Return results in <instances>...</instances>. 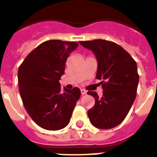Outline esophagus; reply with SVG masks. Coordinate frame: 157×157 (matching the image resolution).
Instances as JSON below:
<instances>
[{
    "mask_svg": "<svg viewBox=\"0 0 157 157\" xmlns=\"http://www.w3.org/2000/svg\"><path fill=\"white\" fill-rule=\"evenodd\" d=\"M86 91L85 90H83V89H81V94L82 95H85V94H86Z\"/></svg>",
    "mask_w": 157,
    "mask_h": 157,
    "instance_id": "esophagus-1",
    "label": "esophagus"
}]
</instances>
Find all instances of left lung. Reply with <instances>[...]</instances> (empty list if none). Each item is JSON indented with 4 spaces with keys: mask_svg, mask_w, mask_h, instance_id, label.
Segmentation results:
<instances>
[{
    "mask_svg": "<svg viewBox=\"0 0 157 157\" xmlns=\"http://www.w3.org/2000/svg\"><path fill=\"white\" fill-rule=\"evenodd\" d=\"M92 51L98 60L96 78L101 80L103 95L89 91L95 105L88 111L90 121L97 128L111 129L123 121L134 103L139 75L137 63L120 45L102 39L79 41Z\"/></svg>",
    "mask_w": 157,
    "mask_h": 157,
    "instance_id": "obj_1",
    "label": "left lung"
}]
</instances>
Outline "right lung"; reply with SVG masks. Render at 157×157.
I'll return each instance as SVG.
<instances>
[{"instance_id": "add662e5", "label": "right lung", "mask_w": 157, "mask_h": 157, "mask_svg": "<svg viewBox=\"0 0 157 157\" xmlns=\"http://www.w3.org/2000/svg\"><path fill=\"white\" fill-rule=\"evenodd\" d=\"M78 44L49 40L41 43L18 70L19 94L29 116L41 128L58 130L69 123L81 92L60 88L65 63Z\"/></svg>"}]
</instances>
